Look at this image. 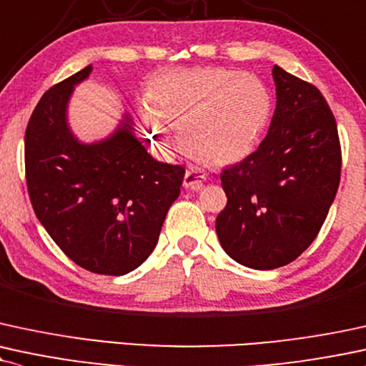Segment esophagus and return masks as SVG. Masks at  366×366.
Returning <instances> with one entry per match:
<instances>
[{"label":"esophagus","instance_id":"1","mask_svg":"<svg viewBox=\"0 0 366 366\" xmlns=\"http://www.w3.org/2000/svg\"><path fill=\"white\" fill-rule=\"evenodd\" d=\"M204 179H206L204 174H201V172H197L194 169H189L186 170V175H184V187L194 189V191H197V189L202 187Z\"/></svg>","mask_w":366,"mask_h":366}]
</instances>
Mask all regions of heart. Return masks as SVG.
Wrapping results in <instances>:
<instances>
[{"label": "heart", "instance_id": "b5f03b06", "mask_svg": "<svg viewBox=\"0 0 366 366\" xmlns=\"http://www.w3.org/2000/svg\"><path fill=\"white\" fill-rule=\"evenodd\" d=\"M148 100L144 122L158 147L174 144L170 122L189 155L214 167L249 157L271 116V95L257 76L213 66L158 74Z\"/></svg>", "mask_w": 366, "mask_h": 366}]
</instances>
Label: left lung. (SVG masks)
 <instances>
[{
    "instance_id": "obj_1",
    "label": "left lung",
    "mask_w": 366,
    "mask_h": 366,
    "mask_svg": "<svg viewBox=\"0 0 366 366\" xmlns=\"http://www.w3.org/2000/svg\"><path fill=\"white\" fill-rule=\"evenodd\" d=\"M276 111L254 153L222 172L219 244L252 269L286 266L315 240L339 179L337 124L319 88L274 64Z\"/></svg>"
}]
</instances>
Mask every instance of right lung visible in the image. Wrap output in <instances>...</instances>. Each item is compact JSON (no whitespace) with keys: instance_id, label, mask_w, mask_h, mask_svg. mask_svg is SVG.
<instances>
[{"instance_id":"1","label":"right lung","mask_w":366,"mask_h":366,"mask_svg":"<svg viewBox=\"0 0 366 366\" xmlns=\"http://www.w3.org/2000/svg\"><path fill=\"white\" fill-rule=\"evenodd\" d=\"M90 73L88 64L39 100L25 131V175L35 214L57 247L83 269L121 276L153 252L186 170L149 155L129 114L107 139L74 138L66 111Z\"/></svg>"}]
</instances>
